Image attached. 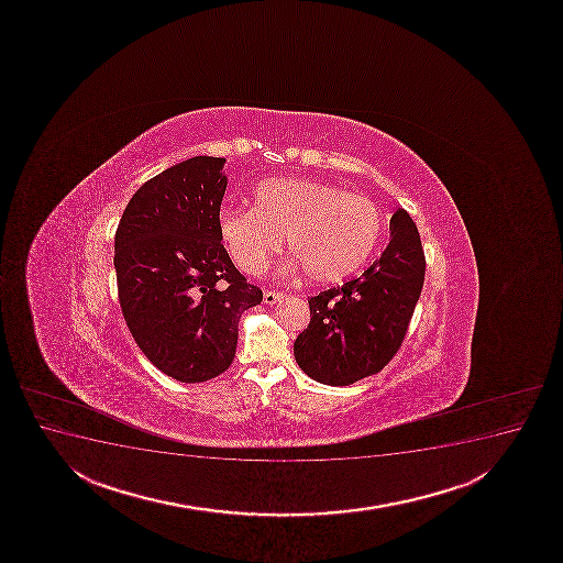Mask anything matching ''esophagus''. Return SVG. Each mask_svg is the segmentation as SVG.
I'll use <instances>...</instances> for the list:
<instances>
[{
  "mask_svg": "<svg viewBox=\"0 0 563 563\" xmlns=\"http://www.w3.org/2000/svg\"><path fill=\"white\" fill-rule=\"evenodd\" d=\"M285 299V294H280V291L267 290L264 291V303L265 305H275L278 301H283Z\"/></svg>",
  "mask_w": 563,
  "mask_h": 563,
  "instance_id": "obj_1",
  "label": "esophagus"
}]
</instances>
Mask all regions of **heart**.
I'll return each instance as SVG.
<instances>
[{"label": "heart", "instance_id": "obj_1", "mask_svg": "<svg viewBox=\"0 0 563 563\" xmlns=\"http://www.w3.org/2000/svg\"><path fill=\"white\" fill-rule=\"evenodd\" d=\"M219 235L233 264L246 275L264 272L283 246L317 283H335L356 273L383 238L378 207L338 186L303 179L264 180L254 190V207L220 209Z\"/></svg>", "mask_w": 563, "mask_h": 563}]
</instances>
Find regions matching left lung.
Segmentation results:
<instances>
[{
	"label": "left lung",
	"instance_id": "1",
	"mask_svg": "<svg viewBox=\"0 0 563 563\" xmlns=\"http://www.w3.org/2000/svg\"><path fill=\"white\" fill-rule=\"evenodd\" d=\"M390 238L362 277L309 299L311 322L296 339L294 356L317 383L349 386L375 375L404 343L426 260L417 224L405 209L391 214Z\"/></svg>",
	"mask_w": 563,
	"mask_h": 563
}]
</instances>
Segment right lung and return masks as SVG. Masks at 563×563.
<instances>
[{
    "mask_svg": "<svg viewBox=\"0 0 563 563\" xmlns=\"http://www.w3.org/2000/svg\"><path fill=\"white\" fill-rule=\"evenodd\" d=\"M225 158L194 156L146 180L114 235L120 307L135 343L179 383H206L232 365L239 318L264 294L220 241Z\"/></svg>",
    "mask_w": 563,
    "mask_h": 563,
    "instance_id": "right-lung-1",
    "label": "right lung"
}]
</instances>
